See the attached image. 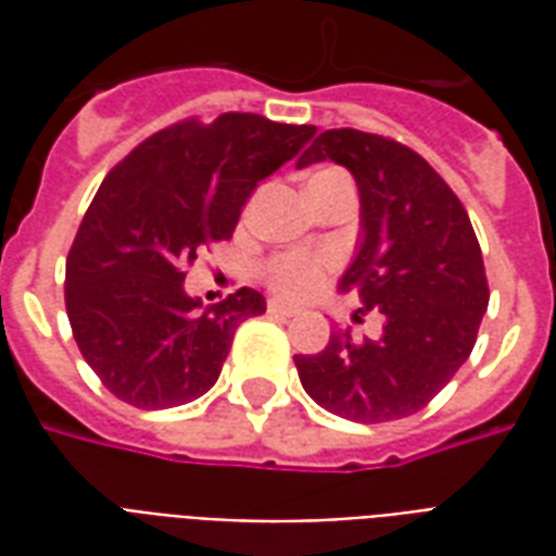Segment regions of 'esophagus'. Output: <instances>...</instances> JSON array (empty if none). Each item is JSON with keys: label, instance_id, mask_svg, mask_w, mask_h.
Wrapping results in <instances>:
<instances>
[{"label": "esophagus", "instance_id": "1", "mask_svg": "<svg viewBox=\"0 0 556 556\" xmlns=\"http://www.w3.org/2000/svg\"><path fill=\"white\" fill-rule=\"evenodd\" d=\"M267 313L277 315V318H298V315H301V309H298V306H291V303L270 301L267 303Z\"/></svg>", "mask_w": 556, "mask_h": 556}]
</instances>
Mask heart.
I'll return each instance as SVG.
<instances>
[{
  "instance_id": "1",
  "label": "heart",
  "mask_w": 556,
  "mask_h": 556,
  "mask_svg": "<svg viewBox=\"0 0 556 556\" xmlns=\"http://www.w3.org/2000/svg\"><path fill=\"white\" fill-rule=\"evenodd\" d=\"M330 267L333 258L327 253H279L262 265V279L279 298L301 301L321 289Z\"/></svg>"
}]
</instances>
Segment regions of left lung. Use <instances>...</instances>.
I'll list each match as a JSON object with an SVG mask.
<instances>
[{
	"mask_svg": "<svg viewBox=\"0 0 556 556\" xmlns=\"http://www.w3.org/2000/svg\"><path fill=\"white\" fill-rule=\"evenodd\" d=\"M333 160L361 190V250L339 279L384 333L354 342L330 333L325 351L294 354L303 390L330 414L387 422L426 408L477 345L489 279L458 195L396 139L339 127L318 134L298 169ZM357 318V315H354Z\"/></svg>",
	"mask_w": 556,
	"mask_h": 556,
	"instance_id": "1",
	"label": "left lung"
}]
</instances>
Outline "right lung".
I'll return each instance as SVG.
<instances>
[{
  "mask_svg": "<svg viewBox=\"0 0 556 556\" xmlns=\"http://www.w3.org/2000/svg\"><path fill=\"white\" fill-rule=\"evenodd\" d=\"M313 125L255 113L187 118L139 142L79 223L65 306L83 357L134 408L187 405L217 384L241 321L265 313L255 289L202 309L184 291L207 243L229 241L255 184L313 139Z\"/></svg>",
  "mask_w": 556,
  "mask_h": 556,
  "instance_id": "add662e5",
  "label": "right lung"
}]
</instances>
